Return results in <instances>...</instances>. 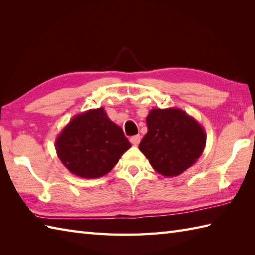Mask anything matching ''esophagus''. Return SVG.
I'll list each match as a JSON object with an SVG mask.
<instances>
[{
    "mask_svg": "<svg viewBox=\"0 0 255 255\" xmlns=\"http://www.w3.org/2000/svg\"><path fill=\"white\" fill-rule=\"evenodd\" d=\"M140 140H141V137L139 136V134H136V136H132L130 138V142L133 144V145H138L140 143Z\"/></svg>",
    "mask_w": 255,
    "mask_h": 255,
    "instance_id": "esophagus-1",
    "label": "esophagus"
}]
</instances>
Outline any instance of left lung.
Wrapping results in <instances>:
<instances>
[{
  "instance_id": "left-lung-1",
  "label": "left lung",
  "mask_w": 255,
  "mask_h": 255,
  "mask_svg": "<svg viewBox=\"0 0 255 255\" xmlns=\"http://www.w3.org/2000/svg\"><path fill=\"white\" fill-rule=\"evenodd\" d=\"M148 132L139 149L151 166L164 176H177L202 155L206 132L196 119L180 108H153L147 116Z\"/></svg>"
}]
</instances>
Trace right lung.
Here are the masks:
<instances>
[{
    "mask_svg": "<svg viewBox=\"0 0 255 255\" xmlns=\"http://www.w3.org/2000/svg\"><path fill=\"white\" fill-rule=\"evenodd\" d=\"M55 145L62 164L72 174L84 178L107 174L131 147L104 107L75 115L58 134Z\"/></svg>",
    "mask_w": 255,
    "mask_h": 255,
    "instance_id": "add662e5",
    "label": "right lung"
}]
</instances>
